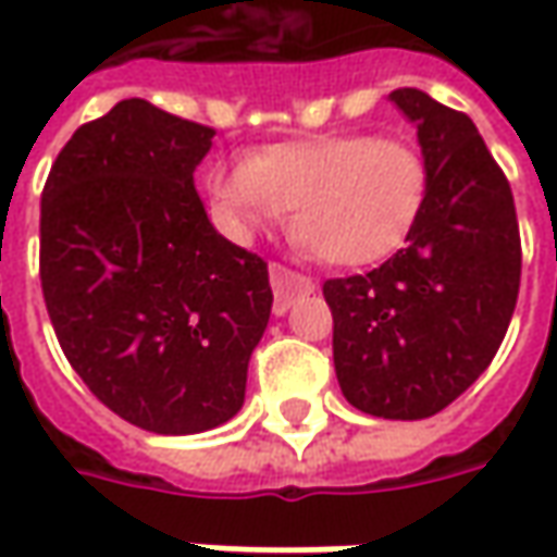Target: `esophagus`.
I'll return each mask as SVG.
<instances>
[{
	"label": "esophagus",
	"mask_w": 557,
	"mask_h": 557,
	"mask_svg": "<svg viewBox=\"0 0 557 557\" xmlns=\"http://www.w3.org/2000/svg\"><path fill=\"white\" fill-rule=\"evenodd\" d=\"M269 282H272V290H275V307H272L275 315H285V312L290 310V300H294L297 294H310V290L315 288L312 278L300 275V272H290V269L282 267V263H272V267H269Z\"/></svg>",
	"instance_id": "esophagus-1"
}]
</instances>
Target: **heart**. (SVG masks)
Here are the masks:
<instances>
[{
	"label": "heart",
	"mask_w": 557,
	"mask_h": 557,
	"mask_svg": "<svg viewBox=\"0 0 557 557\" xmlns=\"http://www.w3.org/2000/svg\"><path fill=\"white\" fill-rule=\"evenodd\" d=\"M220 223L250 238L290 210L294 242L332 267H369L406 245L428 198L416 141L369 133L272 145L210 173Z\"/></svg>",
	"instance_id": "1"
}]
</instances>
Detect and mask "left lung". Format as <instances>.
<instances>
[{
    "mask_svg": "<svg viewBox=\"0 0 557 557\" xmlns=\"http://www.w3.org/2000/svg\"><path fill=\"white\" fill-rule=\"evenodd\" d=\"M391 101L416 123L428 198L406 247L366 275L329 278L334 372L359 412L437 416L493 362L521 285L508 180L474 120L421 89Z\"/></svg>",
    "mask_w": 557,
    "mask_h": 557,
    "instance_id": "left-lung-1",
    "label": "left lung"
}]
</instances>
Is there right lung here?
<instances>
[{
    "label": "right lung",
    "mask_w": 557,
    "mask_h": 557,
    "mask_svg": "<svg viewBox=\"0 0 557 557\" xmlns=\"http://www.w3.org/2000/svg\"><path fill=\"white\" fill-rule=\"evenodd\" d=\"M213 129L145 98L79 126L42 188L39 278L86 387L151 434H201L245 406L272 312L267 263L207 220L195 166Z\"/></svg>",
    "instance_id": "obj_1"
}]
</instances>
